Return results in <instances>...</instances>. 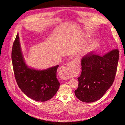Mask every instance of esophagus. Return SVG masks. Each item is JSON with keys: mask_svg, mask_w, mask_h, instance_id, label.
I'll use <instances>...</instances> for the list:
<instances>
[{"mask_svg": "<svg viewBox=\"0 0 125 125\" xmlns=\"http://www.w3.org/2000/svg\"><path fill=\"white\" fill-rule=\"evenodd\" d=\"M60 75L65 79H68L75 76L78 73V69L74 61H71L63 65L60 69Z\"/></svg>", "mask_w": 125, "mask_h": 125, "instance_id": "esophagus-1", "label": "esophagus"}]
</instances>
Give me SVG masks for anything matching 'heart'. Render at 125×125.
<instances>
[{"label": "heart", "instance_id": "obj_1", "mask_svg": "<svg viewBox=\"0 0 125 125\" xmlns=\"http://www.w3.org/2000/svg\"><path fill=\"white\" fill-rule=\"evenodd\" d=\"M86 37L87 38H88V37H90V35L88 34L86 35ZM99 45H100V41L99 40L95 39L92 41L85 48L84 52L85 54H89L90 52H92L99 46Z\"/></svg>", "mask_w": 125, "mask_h": 125}]
</instances>
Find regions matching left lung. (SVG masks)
I'll return each instance as SVG.
<instances>
[{
    "label": "left lung",
    "mask_w": 125,
    "mask_h": 125,
    "mask_svg": "<svg viewBox=\"0 0 125 125\" xmlns=\"http://www.w3.org/2000/svg\"><path fill=\"white\" fill-rule=\"evenodd\" d=\"M119 59L118 50H113L103 56L93 52L81 59V74L78 78L75 96L85 103L99 100L113 83Z\"/></svg>",
    "instance_id": "left-lung-1"
}]
</instances>
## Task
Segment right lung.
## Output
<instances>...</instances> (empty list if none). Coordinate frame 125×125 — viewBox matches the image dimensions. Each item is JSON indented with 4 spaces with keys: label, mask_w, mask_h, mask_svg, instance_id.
I'll list each match as a JSON object with an SVG mask.
<instances>
[{
    "label": "right lung",
    "mask_w": 125,
    "mask_h": 125,
    "mask_svg": "<svg viewBox=\"0 0 125 125\" xmlns=\"http://www.w3.org/2000/svg\"><path fill=\"white\" fill-rule=\"evenodd\" d=\"M11 58L17 84L26 96L45 102L55 95L60 85L56 76L58 65L42 70L29 68L22 53L18 33L13 44Z\"/></svg>",
    "instance_id": "add662e5"
}]
</instances>
